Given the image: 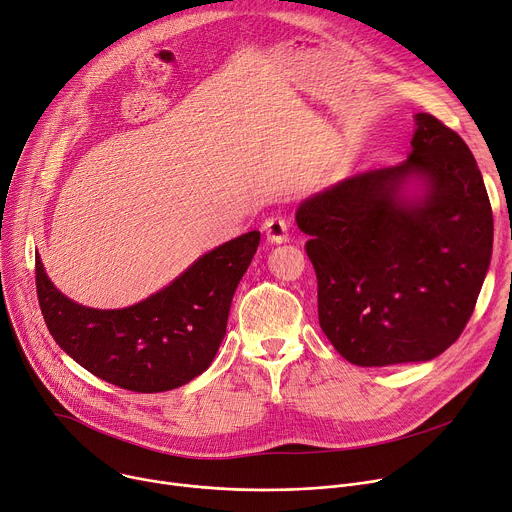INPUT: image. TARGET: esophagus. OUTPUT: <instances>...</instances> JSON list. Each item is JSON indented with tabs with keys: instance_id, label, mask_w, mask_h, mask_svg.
Instances as JSON below:
<instances>
[{
	"instance_id": "obj_1",
	"label": "esophagus",
	"mask_w": 512,
	"mask_h": 512,
	"mask_svg": "<svg viewBox=\"0 0 512 512\" xmlns=\"http://www.w3.org/2000/svg\"><path fill=\"white\" fill-rule=\"evenodd\" d=\"M266 240L272 244H283L289 240V225L283 217H268L262 225Z\"/></svg>"
}]
</instances>
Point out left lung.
Returning <instances> with one entry per match:
<instances>
[{
    "label": "left lung",
    "mask_w": 512,
    "mask_h": 512,
    "mask_svg": "<svg viewBox=\"0 0 512 512\" xmlns=\"http://www.w3.org/2000/svg\"><path fill=\"white\" fill-rule=\"evenodd\" d=\"M408 160L344 178L305 199L320 326L359 367L439 357L474 313L492 258L494 221L465 141L414 116Z\"/></svg>",
    "instance_id": "obj_1"
}]
</instances>
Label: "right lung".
<instances>
[{"label":"right lung","instance_id":"obj_1","mask_svg":"<svg viewBox=\"0 0 512 512\" xmlns=\"http://www.w3.org/2000/svg\"><path fill=\"white\" fill-rule=\"evenodd\" d=\"M258 244L260 231L225 242L168 287L123 309H94L65 297L36 254L38 303L51 336L77 365L129 391H170L211 367Z\"/></svg>","mask_w":512,"mask_h":512}]
</instances>
